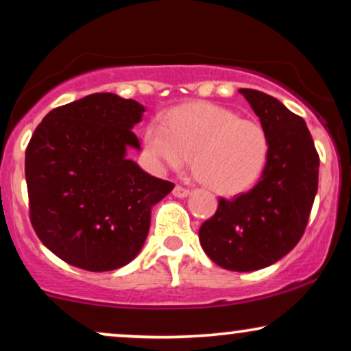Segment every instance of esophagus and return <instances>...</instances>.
I'll return each instance as SVG.
<instances>
[{
	"mask_svg": "<svg viewBox=\"0 0 351 351\" xmlns=\"http://www.w3.org/2000/svg\"><path fill=\"white\" fill-rule=\"evenodd\" d=\"M188 194H189V189L180 186V184H176V186L173 188V196H176V197H186Z\"/></svg>",
	"mask_w": 351,
	"mask_h": 351,
	"instance_id": "1",
	"label": "esophagus"
}]
</instances>
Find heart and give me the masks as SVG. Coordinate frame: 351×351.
Segmentation results:
<instances>
[{
    "mask_svg": "<svg viewBox=\"0 0 351 351\" xmlns=\"http://www.w3.org/2000/svg\"><path fill=\"white\" fill-rule=\"evenodd\" d=\"M143 150L155 168H183L193 155L196 176L219 194L235 196L258 181L268 162L269 142L256 121L213 103L173 109L143 132Z\"/></svg>",
    "mask_w": 351,
    "mask_h": 351,
    "instance_id": "heart-1",
    "label": "heart"
}]
</instances>
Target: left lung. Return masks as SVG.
Segmentation results:
<instances>
[{"mask_svg": "<svg viewBox=\"0 0 351 351\" xmlns=\"http://www.w3.org/2000/svg\"><path fill=\"white\" fill-rule=\"evenodd\" d=\"M260 117L269 154L261 180L219 208L199 229V242L219 267L255 271L276 263L301 240L319 183V154L302 117L276 98L239 90Z\"/></svg>", "mask_w": 351, "mask_h": 351, "instance_id": "left-lung-1", "label": "left lung"}]
</instances>
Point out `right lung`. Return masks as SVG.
Returning a JSON list of instances; mask_svg holds the SVG:
<instances>
[{
	"label": "right lung",
	"instance_id": "obj_1",
	"mask_svg": "<svg viewBox=\"0 0 351 351\" xmlns=\"http://www.w3.org/2000/svg\"><path fill=\"white\" fill-rule=\"evenodd\" d=\"M145 108L95 93L55 108L26 149L29 216L40 242L86 271L132 261L150 229L152 208L175 184L125 157L141 149L132 128Z\"/></svg>",
	"mask_w": 351,
	"mask_h": 351
}]
</instances>
